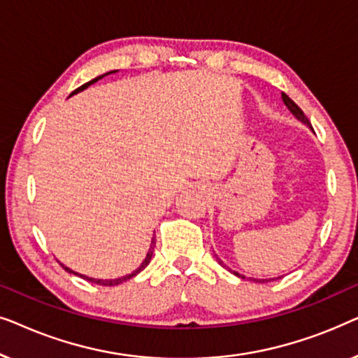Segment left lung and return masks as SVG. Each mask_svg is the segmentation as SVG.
<instances>
[{
	"label": "left lung",
	"mask_w": 358,
	"mask_h": 358,
	"mask_svg": "<svg viewBox=\"0 0 358 358\" xmlns=\"http://www.w3.org/2000/svg\"><path fill=\"white\" fill-rule=\"evenodd\" d=\"M282 99H283V102H285V106L288 107V109H290V112H292V114H293V115H295L298 120H301V122H303V124H306L308 127H311V124H310V120H308V117H306L305 114H303V110L300 109V107H298V106L295 104V102H293V101L290 99V97H288V96L285 94V92H282ZM218 262H220V264H222V266H223L224 268H228V271H229V272H233V273H234V275H238V277H241V278H244V275H241V273L234 272V271H231V268H229V267H227V266H224V264H223L222 261H220V259H218ZM256 282H267V280H256Z\"/></svg>",
	"instance_id": "1"
}]
</instances>
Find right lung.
<instances>
[{
    "label": "right lung",
    "mask_w": 358,
    "mask_h": 358,
    "mask_svg": "<svg viewBox=\"0 0 358 358\" xmlns=\"http://www.w3.org/2000/svg\"><path fill=\"white\" fill-rule=\"evenodd\" d=\"M110 73H115V71H109V73H106V75H110ZM106 75H102V76H97V78H94V80H91V81H87V83H85V85L83 86H80L78 87V90H75L71 92V96L73 94H76V92H80V91H83V90H86L87 86H91V85H94L96 81H99L101 78H104ZM153 251H155V239H151V246H150V251H148V254H146V257H145V261L141 262V266L136 268V271H134L131 273H129V275H124V277H119V278H112V280H101V278H90V277H86V275H80V273L78 272H75V271H71V268H68L66 266H63V264H60V266L65 268L66 272H70V273H75V275H80V277H83L85 278V280H87V282H92V283H97V285H104V287H114V285H119V283H122V282H127V280H130L131 277H135L136 273H140L141 271H143V268L148 266L150 264V261H151V256H153Z\"/></svg>",
    "instance_id": "obj_1"
}]
</instances>
